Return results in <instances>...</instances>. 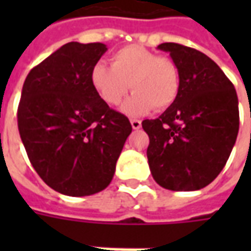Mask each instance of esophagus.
<instances>
[{
  "instance_id": "obj_1",
  "label": "esophagus",
  "mask_w": 251,
  "mask_h": 251,
  "mask_svg": "<svg viewBox=\"0 0 251 251\" xmlns=\"http://www.w3.org/2000/svg\"><path fill=\"white\" fill-rule=\"evenodd\" d=\"M130 124H131V127H133L134 130H138V129L141 127V121L130 120Z\"/></svg>"
}]
</instances>
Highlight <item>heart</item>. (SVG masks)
<instances>
[{
	"mask_svg": "<svg viewBox=\"0 0 251 251\" xmlns=\"http://www.w3.org/2000/svg\"><path fill=\"white\" fill-rule=\"evenodd\" d=\"M90 80L99 98L110 106L121 103L129 88L134 94L122 104L129 115H142L154 107L168 109L180 90L177 64L141 46H126L115 52L111 66L99 62L93 67Z\"/></svg>",
	"mask_w": 251,
	"mask_h": 251,
	"instance_id": "heart-1",
	"label": "heart"
}]
</instances>
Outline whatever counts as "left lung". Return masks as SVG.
<instances>
[{"label": "left lung", "instance_id": "1", "mask_svg": "<svg viewBox=\"0 0 251 251\" xmlns=\"http://www.w3.org/2000/svg\"><path fill=\"white\" fill-rule=\"evenodd\" d=\"M180 72L179 95L156 120L142 121L153 179L171 191H198L214 181L230 157L239 129L237 91L203 52L163 43Z\"/></svg>", "mask_w": 251, "mask_h": 251}]
</instances>
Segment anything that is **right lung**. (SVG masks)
<instances>
[{
  "mask_svg": "<svg viewBox=\"0 0 251 251\" xmlns=\"http://www.w3.org/2000/svg\"><path fill=\"white\" fill-rule=\"evenodd\" d=\"M106 51L102 43H67L32 68L23 86L21 141L39 176L63 195L103 191L131 133L127 117L110 109L90 80Z\"/></svg>",
  "mask_w": 251,
  "mask_h": 251,
  "instance_id": "obj_1",
  "label": "right lung"
}]
</instances>
